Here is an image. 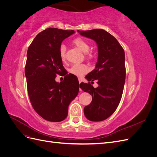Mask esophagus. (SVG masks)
I'll use <instances>...</instances> for the list:
<instances>
[{
	"instance_id": "esophagus-1",
	"label": "esophagus",
	"mask_w": 157,
	"mask_h": 157,
	"mask_svg": "<svg viewBox=\"0 0 157 157\" xmlns=\"http://www.w3.org/2000/svg\"><path fill=\"white\" fill-rule=\"evenodd\" d=\"M82 78H78V82H79V83L80 84V83H81V82H82Z\"/></svg>"
}]
</instances>
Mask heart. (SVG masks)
I'll return each mask as SVG.
<instances>
[{
  "instance_id": "b5f03b06",
  "label": "heart",
  "mask_w": 157,
  "mask_h": 157,
  "mask_svg": "<svg viewBox=\"0 0 157 157\" xmlns=\"http://www.w3.org/2000/svg\"><path fill=\"white\" fill-rule=\"evenodd\" d=\"M73 44L84 53H87L90 50V45L88 42L82 38H77L73 40ZM59 57L62 61H65L66 59V47L64 44L60 46L59 50ZM91 58V56H90ZM88 71V68L86 65L84 64L76 63L74 64L69 69V72L75 76L80 77L82 75L86 73Z\"/></svg>"
}]
</instances>
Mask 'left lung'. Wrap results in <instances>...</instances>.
Here are the masks:
<instances>
[{
    "mask_svg": "<svg viewBox=\"0 0 157 157\" xmlns=\"http://www.w3.org/2000/svg\"><path fill=\"white\" fill-rule=\"evenodd\" d=\"M78 32L96 41L98 48L96 68L86 76L91 82L97 80L98 86L94 88L90 82L80 84L84 92L92 96L84 113L89 121H102L116 111L121 101L126 78L124 50L115 37L103 29Z\"/></svg>",
    "mask_w": 157,
    "mask_h": 157,
    "instance_id": "8db88e82",
    "label": "left lung"
}]
</instances>
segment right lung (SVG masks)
<instances>
[{
	"instance_id": "obj_1",
	"label": "right lung",
	"mask_w": 157,
	"mask_h": 157,
	"mask_svg": "<svg viewBox=\"0 0 157 157\" xmlns=\"http://www.w3.org/2000/svg\"><path fill=\"white\" fill-rule=\"evenodd\" d=\"M74 33L48 28L36 36L27 50L25 74L28 95L35 111L48 121H63L69 105L78 93V78L66 75L59 54L61 42ZM58 74L64 76L59 83L55 80Z\"/></svg>"
}]
</instances>
